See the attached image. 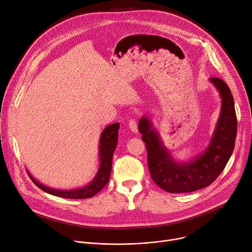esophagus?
Instances as JSON below:
<instances>
[{
  "mask_svg": "<svg viewBox=\"0 0 252 252\" xmlns=\"http://www.w3.org/2000/svg\"><path fill=\"white\" fill-rule=\"evenodd\" d=\"M128 126H129V128L131 129V131L137 132V122H136V120L131 119L128 123Z\"/></svg>",
  "mask_w": 252,
  "mask_h": 252,
  "instance_id": "1",
  "label": "esophagus"
}]
</instances>
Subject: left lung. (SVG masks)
Wrapping results in <instances>:
<instances>
[{"label":"left lung","instance_id":"left-lung-1","mask_svg":"<svg viewBox=\"0 0 252 252\" xmlns=\"http://www.w3.org/2000/svg\"><path fill=\"white\" fill-rule=\"evenodd\" d=\"M209 81L221 96V111L206 150L189 162H176L163 147L152 121L143 117L138 130L146 143L149 169L153 181L170 193L191 192L210 186L222 172L233 150L237 131V120L230 89L220 78Z\"/></svg>","mask_w":252,"mask_h":252}]
</instances>
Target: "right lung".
I'll return each instance as SVG.
<instances>
[{
    "label": "right lung",
    "mask_w": 252,
    "mask_h": 252,
    "mask_svg": "<svg viewBox=\"0 0 252 252\" xmlns=\"http://www.w3.org/2000/svg\"><path fill=\"white\" fill-rule=\"evenodd\" d=\"M120 124L116 123L113 125L107 126L103 131L101 132L99 138V168L97 170L96 175L92 181L91 184L88 186L77 189H69V190H60L48 188L35 179L29 173V176L32 178V183L37 186L39 189L48 192L50 194L64 197V198H73V199H83V198H90L100 191L106 184L110 181V175L112 171V162H113V156L114 152L118 145V134H119Z\"/></svg>",
    "instance_id": "1"
}]
</instances>
